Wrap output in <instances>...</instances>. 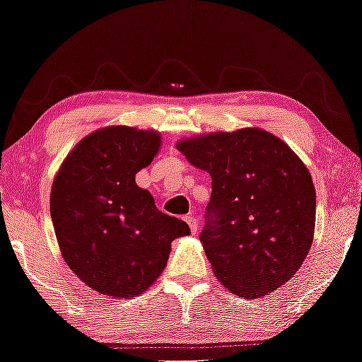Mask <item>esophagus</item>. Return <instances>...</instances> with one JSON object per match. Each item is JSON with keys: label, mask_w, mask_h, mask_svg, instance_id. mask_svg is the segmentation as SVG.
I'll return each mask as SVG.
<instances>
[{"label": "esophagus", "mask_w": 362, "mask_h": 362, "mask_svg": "<svg viewBox=\"0 0 362 362\" xmlns=\"http://www.w3.org/2000/svg\"><path fill=\"white\" fill-rule=\"evenodd\" d=\"M185 219H187L188 226H190V230H192V234H197L198 230H199V224H198L197 218H193V216H187Z\"/></svg>", "instance_id": "1"}]
</instances>
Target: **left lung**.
<instances>
[{"label":"left lung","instance_id":"left-lung-1","mask_svg":"<svg viewBox=\"0 0 362 362\" xmlns=\"http://www.w3.org/2000/svg\"><path fill=\"white\" fill-rule=\"evenodd\" d=\"M177 148L211 175L199 240L216 278L245 299L281 288L314 240L315 188L307 167L260 128L204 134Z\"/></svg>","mask_w":362,"mask_h":362}]
</instances>
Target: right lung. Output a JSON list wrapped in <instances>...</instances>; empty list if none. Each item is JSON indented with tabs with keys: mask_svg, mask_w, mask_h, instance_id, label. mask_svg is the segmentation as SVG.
<instances>
[{
	"mask_svg": "<svg viewBox=\"0 0 362 362\" xmlns=\"http://www.w3.org/2000/svg\"><path fill=\"white\" fill-rule=\"evenodd\" d=\"M159 146L156 132L97 129L68 154L53 182L50 213L64 262L104 296L144 293L165 268L172 240L190 234L185 221L159 211L134 182Z\"/></svg>",
	"mask_w": 362,
	"mask_h": 362,
	"instance_id": "1",
	"label": "right lung"
}]
</instances>
